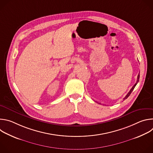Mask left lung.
I'll return each mask as SVG.
<instances>
[{
	"instance_id": "left-lung-1",
	"label": "left lung",
	"mask_w": 153,
	"mask_h": 153,
	"mask_svg": "<svg viewBox=\"0 0 153 153\" xmlns=\"http://www.w3.org/2000/svg\"><path fill=\"white\" fill-rule=\"evenodd\" d=\"M139 77H140V74L139 73V74H138V76H137V82H136V83L134 84V85L132 87V88L130 90V91L128 92V93L126 94V96L123 98V100H125V99H126L128 97H129V96L131 94V93H132V91H133V90L134 89V88H135V86H136V85L137 84V83H138V82H139Z\"/></svg>"
}]
</instances>
